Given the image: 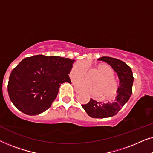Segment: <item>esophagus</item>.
<instances>
[{
    "instance_id": "esophagus-1",
    "label": "esophagus",
    "mask_w": 153,
    "mask_h": 153,
    "mask_svg": "<svg viewBox=\"0 0 153 153\" xmlns=\"http://www.w3.org/2000/svg\"><path fill=\"white\" fill-rule=\"evenodd\" d=\"M74 91H75V92H76V93H81V91L80 90H79L78 88H76V87L74 86Z\"/></svg>"
}]
</instances>
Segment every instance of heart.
<instances>
[{"mask_svg": "<svg viewBox=\"0 0 153 153\" xmlns=\"http://www.w3.org/2000/svg\"><path fill=\"white\" fill-rule=\"evenodd\" d=\"M88 66L86 62L81 60L73 65L70 72V78H82L86 74ZM97 70L100 73L99 76L93 81L91 84L84 79H76L74 84L79 89L87 91L93 96H99L98 99L111 100L118 95L119 84L114 78V71L107 64H99Z\"/></svg>", "mask_w": 153, "mask_h": 153, "instance_id": "obj_1", "label": "heart"}]
</instances>
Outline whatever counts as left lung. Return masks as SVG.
<instances>
[{
    "label": "left lung",
    "instance_id": "8db88e82",
    "mask_svg": "<svg viewBox=\"0 0 153 153\" xmlns=\"http://www.w3.org/2000/svg\"><path fill=\"white\" fill-rule=\"evenodd\" d=\"M98 60L110 65L119 77V91L114 102L107 103L97 102L91 99L86 104H81L89 116L94 118H104L114 116L118 114L124 104L128 101L132 93L134 76L130 67L122 60L103 56Z\"/></svg>",
    "mask_w": 153,
    "mask_h": 153
}]
</instances>
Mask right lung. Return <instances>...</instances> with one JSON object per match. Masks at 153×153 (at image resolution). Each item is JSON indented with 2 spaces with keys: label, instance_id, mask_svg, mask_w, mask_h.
I'll return each mask as SVG.
<instances>
[{
  "label": "right lung",
  "instance_id": "right-lung-1",
  "mask_svg": "<svg viewBox=\"0 0 153 153\" xmlns=\"http://www.w3.org/2000/svg\"><path fill=\"white\" fill-rule=\"evenodd\" d=\"M74 62L44 55L24 58L10 75L7 91L11 102L29 116L45 111L57 97L60 85L71 83L68 74Z\"/></svg>",
  "mask_w": 153,
  "mask_h": 153
}]
</instances>
